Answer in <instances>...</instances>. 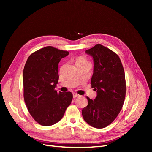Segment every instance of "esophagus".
<instances>
[{
  "instance_id": "obj_1",
  "label": "esophagus",
  "mask_w": 152,
  "mask_h": 152,
  "mask_svg": "<svg viewBox=\"0 0 152 152\" xmlns=\"http://www.w3.org/2000/svg\"><path fill=\"white\" fill-rule=\"evenodd\" d=\"M73 98H77V97H78V96H79V95L77 93H73Z\"/></svg>"
}]
</instances>
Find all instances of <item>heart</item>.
Wrapping results in <instances>:
<instances>
[{"mask_svg": "<svg viewBox=\"0 0 152 152\" xmlns=\"http://www.w3.org/2000/svg\"><path fill=\"white\" fill-rule=\"evenodd\" d=\"M89 61L84 56H79L76 59V65H80V64L89 63Z\"/></svg>", "mask_w": 152, "mask_h": 152, "instance_id": "1", "label": "heart"}]
</instances>
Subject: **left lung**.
Masks as SVG:
<instances>
[{"label": "left lung", "instance_id": "8db88e82", "mask_svg": "<svg viewBox=\"0 0 152 152\" xmlns=\"http://www.w3.org/2000/svg\"><path fill=\"white\" fill-rule=\"evenodd\" d=\"M94 59L91 87L97 92L82 110L84 121L93 127L110 125L120 113L126 98L125 73L120 58L113 50L98 44L86 50Z\"/></svg>", "mask_w": 152, "mask_h": 152}]
</instances>
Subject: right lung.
<instances>
[{
	"mask_svg": "<svg viewBox=\"0 0 152 152\" xmlns=\"http://www.w3.org/2000/svg\"><path fill=\"white\" fill-rule=\"evenodd\" d=\"M67 50L47 46L30 55L23 73V97L29 113L43 126L59 122L73 98L71 92L55 90L58 83V63Z\"/></svg>",
	"mask_w": 152,
	"mask_h": 152,
	"instance_id": "add662e5",
	"label": "right lung"
}]
</instances>
